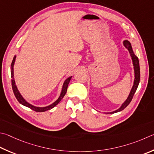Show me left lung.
Returning a JSON list of instances; mask_svg holds the SVG:
<instances>
[{
  "label": "left lung",
  "instance_id": "8db88e82",
  "mask_svg": "<svg viewBox=\"0 0 154 154\" xmlns=\"http://www.w3.org/2000/svg\"><path fill=\"white\" fill-rule=\"evenodd\" d=\"M123 44H124V46H125V48L128 50V52H129L131 57L132 58V60H133V63L134 66V71H135V80H134V84H133V88L131 89L130 94L128 95L127 99L126 100V101L122 104L121 107L119 109L114 112H109L110 114L116 113V112H118L124 110V109L130 104V102L133 99L134 94H135L137 89V87L139 83V81H140V67H139V63L138 58L136 57L135 54H134V52L132 50V47H131V44L127 40H125Z\"/></svg>",
  "mask_w": 154,
  "mask_h": 154
}]
</instances>
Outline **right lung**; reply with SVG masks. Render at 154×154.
I'll return each instance as SVG.
<instances>
[{"label": "right lung", "instance_id": "1", "mask_svg": "<svg viewBox=\"0 0 154 154\" xmlns=\"http://www.w3.org/2000/svg\"><path fill=\"white\" fill-rule=\"evenodd\" d=\"M15 58H16V57H14L13 61H12V63H11V78H12V79H11V85H12L13 93H14V94H15V96L17 98V100H18V102L20 103V104H21L22 105L26 106V107H28V108L32 109V110H34L35 112H45L46 110H50V109L54 108L55 106H57L58 103L60 102V100L63 98V97L65 96V95L66 94V91H67L68 85L70 82V81H71V79L72 77H70L69 78H67V79L65 81L63 86V89H62V91H61L60 96L59 97H58V99L57 100V101L54 102L51 105L46 106V107H36V106H32V104H29L28 102H27L26 100L23 98V97L21 96V95L20 94V93H19V91H18L17 88V86L15 85V80H14V77H13V76H14L13 75V65H14V63H15Z\"/></svg>", "mask_w": 154, "mask_h": 154}]
</instances>
